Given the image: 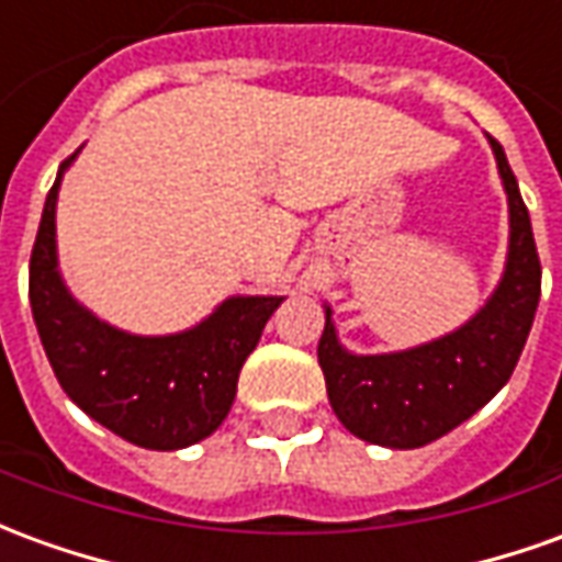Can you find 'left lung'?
Wrapping results in <instances>:
<instances>
[{
	"label": "left lung",
	"instance_id": "obj_1",
	"mask_svg": "<svg viewBox=\"0 0 562 562\" xmlns=\"http://www.w3.org/2000/svg\"><path fill=\"white\" fill-rule=\"evenodd\" d=\"M508 194V258L496 292L472 319L423 347L356 356L340 347L325 307L319 368L337 419L356 438L414 450L477 414L508 383L524 352L541 294V265L527 203L502 145L490 136Z\"/></svg>",
	"mask_w": 562,
	"mask_h": 562
}]
</instances>
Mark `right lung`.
<instances>
[{
  "label": "right lung",
  "mask_w": 562,
  "mask_h": 562,
  "mask_svg": "<svg viewBox=\"0 0 562 562\" xmlns=\"http://www.w3.org/2000/svg\"><path fill=\"white\" fill-rule=\"evenodd\" d=\"M66 158L48 191L30 258V304L63 392L100 426L145 450H182L213 435L227 417L237 376L277 294H237L188 331L127 335L97 319L63 285L57 270V191Z\"/></svg>",
  "instance_id": "add662e5"
}]
</instances>
